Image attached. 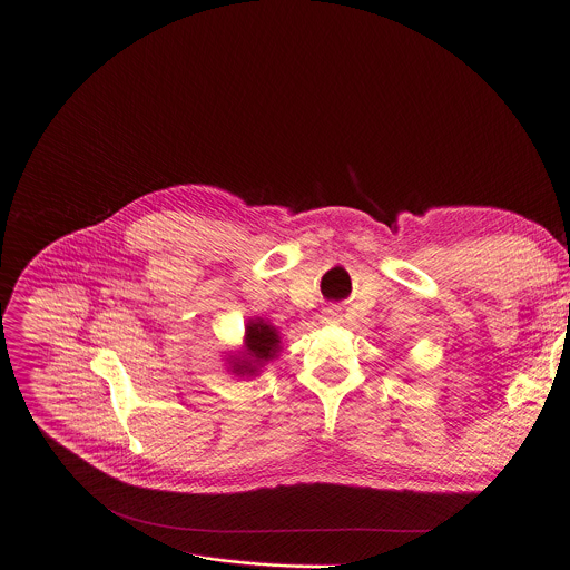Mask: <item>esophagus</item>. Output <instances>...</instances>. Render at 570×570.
I'll return each instance as SVG.
<instances>
[{
  "instance_id": "1",
  "label": "esophagus",
  "mask_w": 570,
  "mask_h": 570,
  "mask_svg": "<svg viewBox=\"0 0 570 570\" xmlns=\"http://www.w3.org/2000/svg\"><path fill=\"white\" fill-rule=\"evenodd\" d=\"M342 313L335 306H328L322 311V324H340Z\"/></svg>"
}]
</instances>
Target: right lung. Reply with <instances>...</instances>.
<instances>
[{"instance_id":"add662e5","label":"right lung","mask_w":570,"mask_h":570,"mask_svg":"<svg viewBox=\"0 0 570 570\" xmlns=\"http://www.w3.org/2000/svg\"><path fill=\"white\" fill-rule=\"evenodd\" d=\"M282 351L279 331L264 317H255L246 322L244 344L242 348L228 353L226 364L228 371L237 377H255L262 368L273 362Z\"/></svg>"}]
</instances>
